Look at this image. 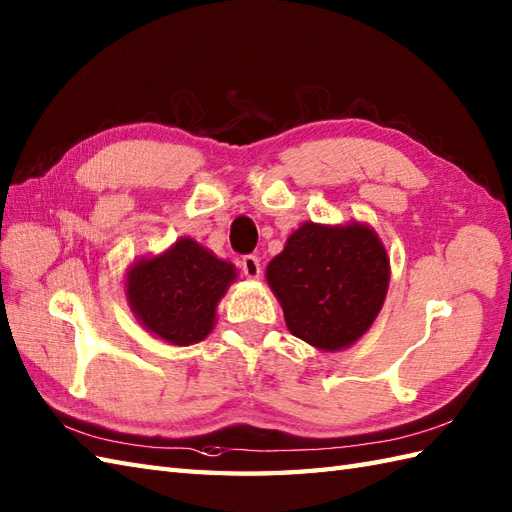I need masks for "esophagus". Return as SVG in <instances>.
I'll list each match as a JSON object with an SVG mask.
<instances>
[{
  "mask_svg": "<svg viewBox=\"0 0 512 512\" xmlns=\"http://www.w3.org/2000/svg\"><path fill=\"white\" fill-rule=\"evenodd\" d=\"M240 266H242L244 275H246L248 279H257V277H259L261 266H259V259H257L255 255H244V257L240 259Z\"/></svg>",
  "mask_w": 512,
  "mask_h": 512,
  "instance_id": "obj_1",
  "label": "esophagus"
}]
</instances>
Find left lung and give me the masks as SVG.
<instances>
[{"instance_id":"left-lung-1","label":"left lung","mask_w":512,"mask_h":512,"mask_svg":"<svg viewBox=\"0 0 512 512\" xmlns=\"http://www.w3.org/2000/svg\"><path fill=\"white\" fill-rule=\"evenodd\" d=\"M266 277L296 338L323 351L349 347L386 299L390 264L373 229L305 222L268 264Z\"/></svg>"}]
</instances>
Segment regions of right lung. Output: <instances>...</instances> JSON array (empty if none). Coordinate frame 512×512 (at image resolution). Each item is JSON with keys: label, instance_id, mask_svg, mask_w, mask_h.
Here are the masks:
<instances>
[{"label": "right lung", "instance_id": "obj_1", "mask_svg": "<svg viewBox=\"0 0 512 512\" xmlns=\"http://www.w3.org/2000/svg\"><path fill=\"white\" fill-rule=\"evenodd\" d=\"M235 279V268L189 237L168 253L141 259L128 272L126 294L135 316L170 344L207 338L216 305Z\"/></svg>", "mask_w": 512, "mask_h": 512}]
</instances>
